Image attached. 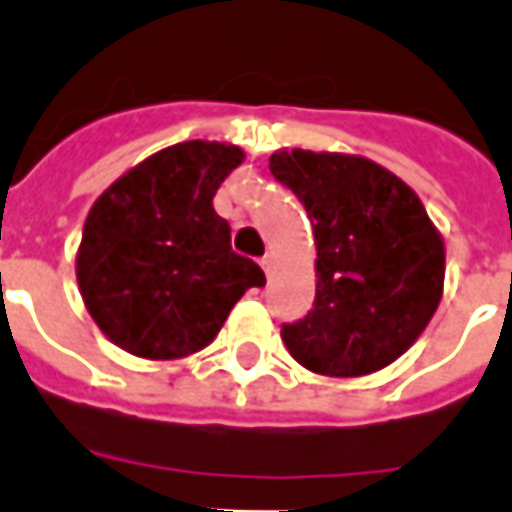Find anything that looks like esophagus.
Listing matches in <instances>:
<instances>
[{
  "label": "esophagus",
  "instance_id": "34e87169",
  "mask_svg": "<svg viewBox=\"0 0 512 512\" xmlns=\"http://www.w3.org/2000/svg\"><path fill=\"white\" fill-rule=\"evenodd\" d=\"M260 268L266 271V277H271V271H274V255L260 257Z\"/></svg>",
  "mask_w": 512,
  "mask_h": 512
}]
</instances>
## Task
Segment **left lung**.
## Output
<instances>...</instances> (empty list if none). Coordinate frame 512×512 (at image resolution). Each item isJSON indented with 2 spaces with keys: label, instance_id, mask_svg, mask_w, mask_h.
<instances>
[{
  "label": "left lung",
  "instance_id": "1",
  "mask_svg": "<svg viewBox=\"0 0 512 512\" xmlns=\"http://www.w3.org/2000/svg\"><path fill=\"white\" fill-rule=\"evenodd\" d=\"M315 233V304L282 326L290 356L318 376L356 378L414 345L444 293V241L411 186L348 153L277 150Z\"/></svg>",
  "mask_w": 512,
  "mask_h": 512
}]
</instances>
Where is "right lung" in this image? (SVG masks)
Listing matches in <instances>:
<instances>
[{"label": "right lung", "instance_id": "1", "mask_svg": "<svg viewBox=\"0 0 512 512\" xmlns=\"http://www.w3.org/2000/svg\"><path fill=\"white\" fill-rule=\"evenodd\" d=\"M244 150L191 139L164 147L93 202L76 279L98 329L142 359L197 354L266 274L235 255L230 224L213 211Z\"/></svg>", "mask_w": 512, "mask_h": 512}]
</instances>
